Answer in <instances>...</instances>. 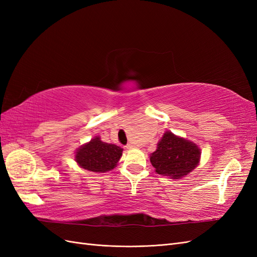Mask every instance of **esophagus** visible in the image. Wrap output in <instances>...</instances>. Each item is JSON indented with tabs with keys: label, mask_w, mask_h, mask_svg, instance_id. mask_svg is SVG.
<instances>
[{
	"label": "esophagus",
	"mask_w": 257,
	"mask_h": 257,
	"mask_svg": "<svg viewBox=\"0 0 257 257\" xmlns=\"http://www.w3.org/2000/svg\"><path fill=\"white\" fill-rule=\"evenodd\" d=\"M135 146L134 145H132V144H128V145H126V149H133Z\"/></svg>",
	"instance_id": "obj_1"
}]
</instances>
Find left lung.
<instances>
[{"label": "left lung", "mask_w": 257, "mask_h": 257, "mask_svg": "<svg viewBox=\"0 0 257 257\" xmlns=\"http://www.w3.org/2000/svg\"><path fill=\"white\" fill-rule=\"evenodd\" d=\"M200 160V149L196 144L185 138L165 132L158 143L157 150L150 155L155 172L172 179H180L189 175Z\"/></svg>", "instance_id": "8db88e82"}]
</instances>
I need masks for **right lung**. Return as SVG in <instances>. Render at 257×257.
<instances>
[{"label": "right lung", "mask_w": 257, "mask_h": 257, "mask_svg": "<svg viewBox=\"0 0 257 257\" xmlns=\"http://www.w3.org/2000/svg\"><path fill=\"white\" fill-rule=\"evenodd\" d=\"M122 151L119 146L104 143L96 136L77 149L75 161L81 168L89 172L106 173L118 164Z\"/></svg>", "instance_id": "obj_1"}]
</instances>
